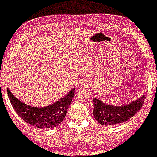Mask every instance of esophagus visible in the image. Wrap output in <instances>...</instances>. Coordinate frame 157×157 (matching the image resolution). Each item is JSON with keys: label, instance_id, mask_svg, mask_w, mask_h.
<instances>
[{"label": "esophagus", "instance_id": "obj_1", "mask_svg": "<svg viewBox=\"0 0 157 157\" xmlns=\"http://www.w3.org/2000/svg\"><path fill=\"white\" fill-rule=\"evenodd\" d=\"M88 87V83L85 81H82V82H80V84H78L77 86V89L78 91H80L81 89H87Z\"/></svg>", "mask_w": 157, "mask_h": 157}]
</instances>
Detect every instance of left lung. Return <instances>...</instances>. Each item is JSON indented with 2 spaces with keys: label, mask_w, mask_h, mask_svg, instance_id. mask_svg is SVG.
Here are the masks:
<instances>
[{
  "label": "left lung",
  "mask_w": 157,
  "mask_h": 157,
  "mask_svg": "<svg viewBox=\"0 0 157 157\" xmlns=\"http://www.w3.org/2000/svg\"><path fill=\"white\" fill-rule=\"evenodd\" d=\"M146 96L142 95L126 105L114 106L105 104L101 100L94 98L93 115L95 120L102 125H113L124 122L134 116L141 109Z\"/></svg>",
  "instance_id": "1"
}]
</instances>
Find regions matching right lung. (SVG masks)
Instances as JSON below:
<instances>
[{
	"label": "right lung",
	"instance_id": "1",
	"mask_svg": "<svg viewBox=\"0 0 157 157\" xmlns=\"http://www.w3.org/2000/svg\"><path fill=\"white\" fill-rule=\"evenodd\" d=\"M9 99L19 117L27 123L38 128H53L58 126L66 117L67 110L75 96V89L58 101L43 108H36L23 103L7 89Z\"/></svg>",
	"mask_w": 157,
	"mask_h": 157
}]
</instances>
